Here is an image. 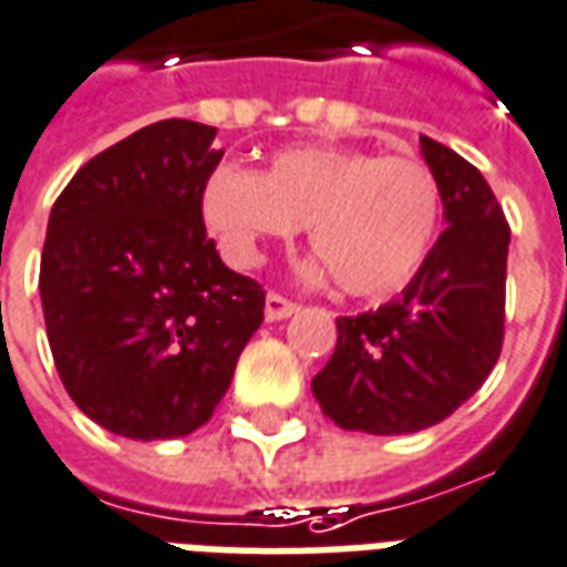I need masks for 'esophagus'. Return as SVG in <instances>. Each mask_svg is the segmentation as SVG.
<instances>
[{
  "instance_id": "obj_1",
  "label": "esophagus",
  "mask_w": 567,
  "mask_h": 567,
  "mask_svg": "<svg viewBox=\"0 0 567 567\" xmlns=\"http://www.w3.org/2000/svg\"><path fill=\"white\" fill-rule=\"evenodd\" d=\"M299 311V305L290 302V299H284L280 292H268L265 296V320L268 323H277V320H287Z\"/></svg>"
}]
</instances>
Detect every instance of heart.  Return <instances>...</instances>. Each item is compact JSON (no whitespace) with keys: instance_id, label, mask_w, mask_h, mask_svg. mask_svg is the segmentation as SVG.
<instances>
[{"instance_id":"b5f03b06","label":"heart","mask_w":567,"mask_h":567,"mask_svg":"<svg viewBox=\"0 0 567 567\" xmlns=\"http://www.w3.org/2000/svg\"><path fill=\"white\" fill-rule=\"evenodd\" d=\"M443 216L436 176L415 158L363 148L290 146L262 174L216 167L200 188V219L226 262L259 265L265 244L308 228L341 292L379 299L403 290L427 259Z\"/></svg>"}]
</instances>
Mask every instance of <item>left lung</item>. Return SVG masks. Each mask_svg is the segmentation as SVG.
Instances as JSON below:
<instances>
[{
  "label": "left lung",
  "mask_w": 567,
  "mask_h": 567,
  "mask_svg": "<svg viewBox=\"0 0 567 567\" xmlns=\"http://www.w3.org/2000/svg\"><path fill=\"white\" fill-rule=\"evenodd\" d=\"M449 223L405 290L360 317H339V341L311 391L341 431L400 436L467 403L504 341L509 226L485 176L421 136Z\"/></svg>",
  "instance_id": "left-lung-1"
}]
</instances>
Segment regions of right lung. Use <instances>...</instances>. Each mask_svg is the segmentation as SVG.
<instances>
[{"label":"right lung","instance_id":"right-lung-1","mask_svg":"<svg viewBox=\"0 0 567 567\" xmlns=\"http://www.w3.org/2000/svg\"><path fill=\"white\" fill-rule=\"evenodd\" d=\"M213 140L198 122L148 124L84 164L48 216L39 292L60 381L140 443L207 424L262 323V287L223 265L200 219Z\"/></svg>","mask_w":567,"mask_h":567}]
</instances>
